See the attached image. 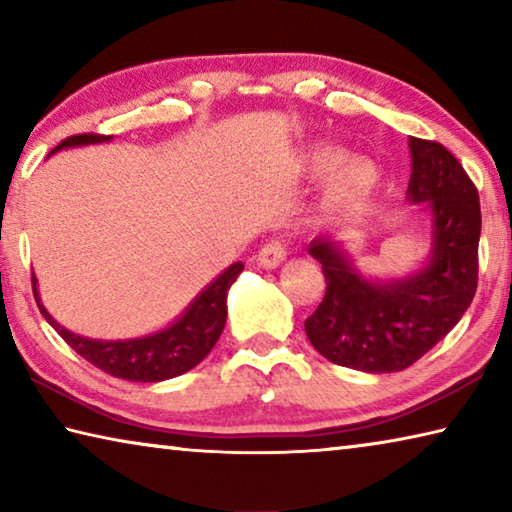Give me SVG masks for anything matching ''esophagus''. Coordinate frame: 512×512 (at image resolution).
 Returning <instances> with one entry per match:
<instances>
[{
    "instance_id": "34e87169",
    "label": "esophagus",
    "mask_w": 512,
    "mask_h": 512,
    "mask_svg": "<svg viewBox=\"0 0 512 512\" xmlns=\"http://www.w3.org/2000/svg\"><path fill=\"white\" fill-rule=\"evenodd\" d=\"M284 259H287V244L282 239H271L266 241L257 255V264L264 268H275L280 266Z\"/></svg>"
}]
</instances>
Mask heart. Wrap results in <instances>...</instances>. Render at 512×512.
Wrapping results in <instances>:
<instances>
[{"label":"heart","instance_id":"b5f03b06","mask_svg":"<svg viewBox=\"0 0 512 512\" xmlns=\"http://www.w3.org/2000/svg\"><path fill=\"white\" fill-rule=\"evenodd\" d=\"M341 160L343 155L332 149H318L307 158V167L314 176H327L329 171H334L327 178L323 192V207L327 212H341L345 207L357 205L375 189L377 176L368 162L352 160L340 168L338 164ZM336 166L340 169L336 170Z\"/></svg>","mask_w":512,"mask_h":512}]
</instances>
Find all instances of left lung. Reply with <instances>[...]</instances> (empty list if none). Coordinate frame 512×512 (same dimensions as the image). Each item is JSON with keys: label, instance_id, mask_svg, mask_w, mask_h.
Wrapping results in <instances>:
<instances>
[{"label": "left lung", "instance_id": "1", "mask_svg": "<svg viewBox=\"0 0 512 512\" xmlns=\"http://www.w3.org/2000/svg\"><path fill=\"white\" fill-rule=\"evenodd\" d=\"M406 201L431 216V253L420 271L375 282L357 273L339 241L316 237L325 298L305 320L311 345L336 366L397 372L443 341L470 307L479 282V192L443 144L409 137Z\"/></svg>", "mask_w": 512, "mask_h": 512}]
</instances>
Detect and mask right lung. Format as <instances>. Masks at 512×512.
I'll use <instances>...</instances> for the list:
<instances>
[{"instance_id":"add662e5","label":"right lung","mask_w":512,"mask_h":512,"mask_svg":"<svg viewBox=\"0 0 512 512\" xmlns=\"http://www.w3.org/2000/svg\"><path fill=\"white\" fill-rule=\"evenodd\" d=\"M112 137L85 133V135H72L60 142L54 151L72 149V146H85V144H101L108 142ZM49 153V155H51ZM244 271V264L235 262L232 266L216 277L214 282L198 293L192 305L185 309L176 323L160 329V332L140 336V339H126V341H99L88 339V336L74 334L56 323L54 316L40 302L38 293V280L33 275V296L40 307V314L47 318V323L63 336L65 343L76 354H81L85 361L92 366L108 372L112 377L128 379V381H164L171 377L183 375V372L198 366L225 327V318H228V289L232 282L237 280L239 273Z\"/></svg>"}]
</instances>
